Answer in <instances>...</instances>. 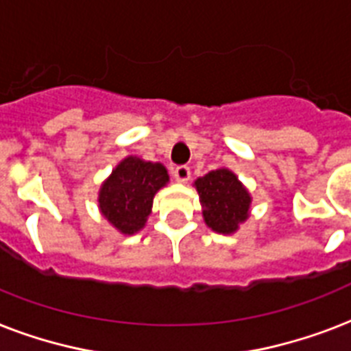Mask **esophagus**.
Returning a JSON list of instances; mask_svg holds the SVG:
<instances>
[{
    "instance_id": "esophagus-1",
    "label": "esophagus",
    "mask_w": 351,
    "mask_h": 351,
    "mask_svg": "<svg viewBox=\"0 0 351 351\" xmlns=\"http://www.w3.org/2000/svg\"><path fill=\"white\" fill-rule=\"evenodd\" d=\"M173 179L178 181V183H186L190 179V168L189 167H176L172 170Z\"/></svg>"
}]
</instances>
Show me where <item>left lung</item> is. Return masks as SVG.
Returning <instances> with one entry per match:
<instances>
[{
    "mask_svg": "<svg viewBox=\"0 0 351 351\" xmlns=\"http://www.w3.org/2000/svg\"><path fill=\"white\" fill-rule=\"evenodd\" d=\"M201 213L208 229L218 234H234L251 216L252 197L245 184L229 168H216L194 181Z\"/></svg>",
    "mask_w": 351,
    "mask_h": 351,
    "instance_id": "8db88e82",
    "label": "left lung"
}]
</instances>
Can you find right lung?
<instances>
[{"label":"right lung","instance_id":"right-lung-1","mask_svg":"<svg viewBox=\"0 0 351 351\" xmlns=\"http://www.w3.org/2000/svg\"><path fill=\"white\" fill-rule=\"evenodd\" d=\"M168 181L170 176L161 162L145 161L137 156L124 157L100 184V214L121 234H135L145 229L154 197Z\"/></svg>","mask_w":351,"mask_h":351}]
</instances>
